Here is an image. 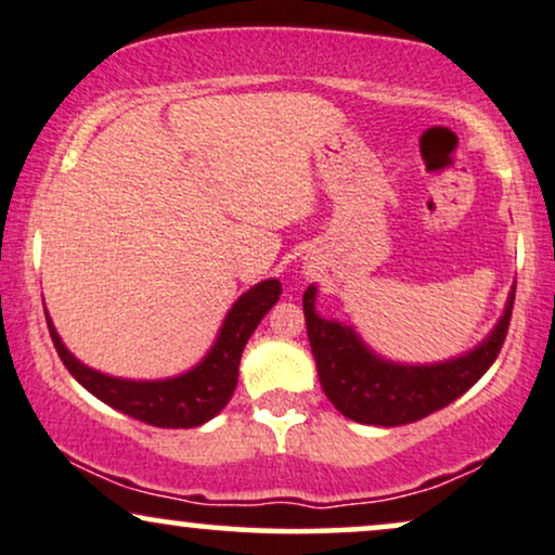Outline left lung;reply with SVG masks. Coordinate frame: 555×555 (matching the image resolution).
<instances>
[{
	"mask_svg": "<svg viewBox=\"0 0 555 555\" xmlns=\"http://www.w3.org/2000/svg\"><path fill=\"white\" fill-rule=\"evenodd\" d=\"M314 299H318V289L307 286L301 307H305L307 335H310L312 356L318 363V376L327 399L340 415L356 423L395 427L417 423L443 410L487 374L507 338L515 292H509L504 314L487 340L468 350L466 356L443 363H427V366L382 359L356 335L353 327L320 318L314 310Z\"/></svg>",
	"mask_w": 555,
	"mask_h": 555,
	"instance_id": "obj_1",
	"label": "left lung"
}]
</instances>
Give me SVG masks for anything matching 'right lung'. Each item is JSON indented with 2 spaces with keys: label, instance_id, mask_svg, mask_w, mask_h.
I'll use <instances>...</instances> for the list:
<instances>
[{
  "label": "right lung",
  "instance_id": "right-lung-1",
  "mask_svg": "<svg viewBox=\"0 0 555 555\" xmlns=\"http://www.w3.org/2000/svg\"><path fill=\"white\" fill-rule=\"evenodd\" d=\"M279 294H282V284L276 279H269V282L256 284L254 289L245 292L228 312L220 335L205 359L186 374L158 378V382L115 378L83 366L63 346L48 314L46 320L63 366L104 404L153 427H196L212 420L230 402L237 387V366H241L245 343L254 335L263 314L276 305Z\"/></svg>",
  "mask_w": 555,
  "mask_h": 555
}]
</instances>
